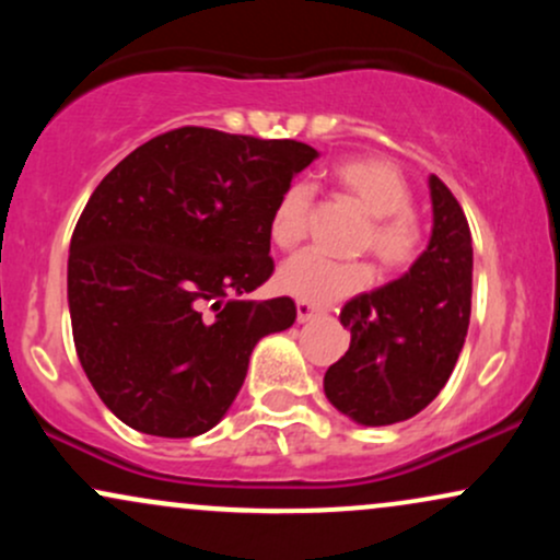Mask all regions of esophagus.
<instances>
[{"label": "esophagus", "mask_w": 560, "mask_h": 560, "mask_svg": "<svg viewBox=\"0 0 560 560\" xmlns=\"http://www.w3.org/2000/svg\"><path fill=\"white\" fill-rule=\"evenodd\" d=\"M316 316H320V307L311 305V302H305V300H298V320H300V324H307V320H313Z\"/></svg>", "instance_id": "obj_1"}]
</instances>
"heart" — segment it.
I'll return each instance as SVG.
<instances>
[{
	"instance_id": "obj_1",
	"label": "heart",
	"mask_w": 560,
	"mask_h": 560,
	"mask_svg": "<svg viewBox=\"0 0 560 560\" xmlns=\"http://www.w3.org/2000/svg\"><path fill=\"white\" fill-rule=\"evenodd\" d=\"M334 178L371 215L363 234L365 247L389 268L413 262L421 249V223L408 208L410 186L402 171L384 158H350L334 165ZM307 210L311 186L289 184L273 205L268 223L273 244L281 249L298 247L307 231ZM371 276L374 271L369 262L334 260L316 249H305L279 268V287L298 300L326 305L361 292L371 284Z\"/></svg>"
}]
</instances>
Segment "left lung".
<instances>
[{
	"label": "left lung",
	"mask_w": 560,
	"mask_h": 560,
	"mask_svg": "<svg viewBox=\"0 0 560 560\" xmlns=\"http://www.w3.org/2000/svg\"><path fill=\"white\" fill-rule=\"evenodd\" d=\"M432 236L400 279L345 302L350 350L329 365V402L361 427L413 419L440 395L471 318L474 247L458 199L429 176Z\"/></svg>",
	"instance_id": "1"
}]
</instances>
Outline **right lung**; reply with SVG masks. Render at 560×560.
I'll return each instance as SVG.
<instances>
[{"mask_svg": "<svg viewBox=\"0 0 560 560\" xmlns=\"http://www.w3.org/2000/svg\"><path fill=\"white\" fill-rule=\"evenodd\" d=\"M316 158L302 141L186 126L96 186L70 240L68 307L83 371L126 427L205 434L240 395L255 345L294 324L289 298L244 294L273 273V205Z\"/></svg>", "mask_w": 560, "mask_h": 560, "instance_id": "obj_1", "label": "right lung"}]
</instances>
